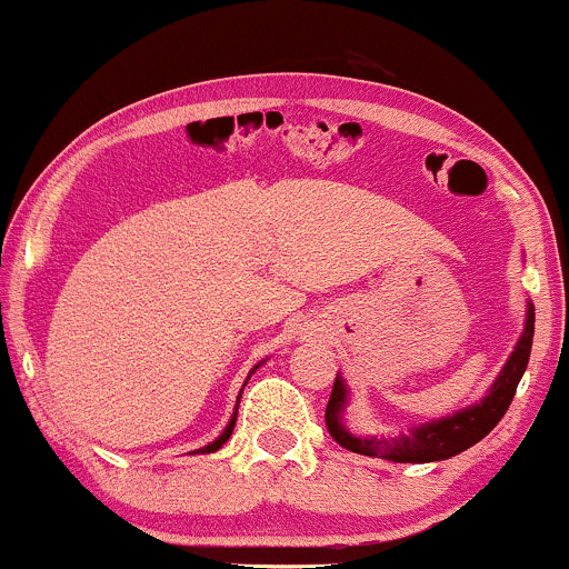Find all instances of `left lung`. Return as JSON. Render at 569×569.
Instances as JSON below:
<instances>
[{
  "instance_id": "8db88e82",
  "label": "left lung",
  "mask_w": 569,
  "mask_h": 569,
  "mask_svg": "<svg viewBox=\"0 0 569 569\" xmlns=\"http://www.w3.org/2000/svg\"><path fill=\"white\" fill-rule=\"evenodd\" d=\"M532 335H535V307L530 305L527 310V326L521 335L519 345L508 358L506 369L489 388V396L476 407L457 411L452 417H443L439 422H428L411 430L409 436H396V439H375V436H352L348 428L342 426V411L345 401H348V390L345 382L335 380L331 388L329 403H326V428H329L331 439L339 447L350 449V452L367 455V457H382V460L393 462H433L447 460V457L460 455L462 449L473 447L502 420L508 407H511L516 388H519L521 375H525L527 361H530L532 350Z\"/></svg>"
}]
</instances>
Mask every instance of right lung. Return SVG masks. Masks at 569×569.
Returning <instances> with one entry per match:
<instances>
[{
    "label": "right lung",
    "mask_w": 569,
    "mask_h": 569,
    "mask_svg": "<svg viewBox=\"0 0 569 569\" xmlns=\"http://www.w3.org/2000/svg\"><path fill=\"white\" fill-rule=\"evenodd\" d=\"M240 393H243V390H240ZM238 401H240V398H238ZM234 417H238V415H234ZM234 417H232V420H230V426L224 428V433H221L219 439L213 441V443H208L206 449H200V452H217V449H221V443H227V439H230V436H232V428H234Z\"/></svg>",
    "instance_id": "right-lung-1"
}]
</instances>
